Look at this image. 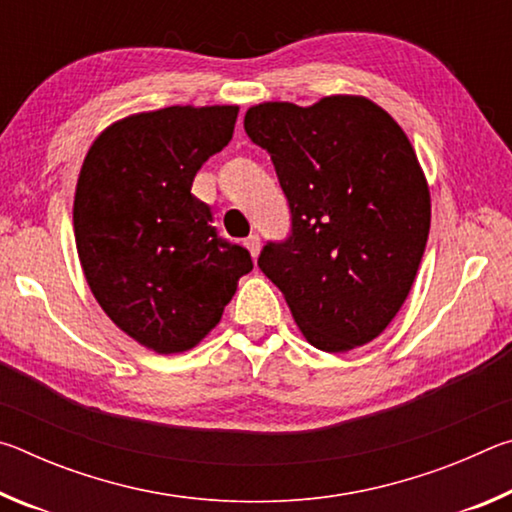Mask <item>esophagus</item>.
Instances as JSON below:
<instances>
[{
    "label": "esophagus",
    "instance_id": "34e87169",
    "mask_svg": "<svg viewBox=\"0 0 512 512\" xmlns=\"http://www.w3.org/2000/svg\"><path fill=\"white\" fill-rule=\"evenodd\" d=\"M244 246L248 248L250 255L257 257V255H259V248H262V241H259L257 235H250L248 239H244Z\"/></svg>",
    "mask_w": 512,
    "mask_h": 512
}]
</instances>
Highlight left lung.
Instances as JSON below:
<instances>
[{"label": "left lung", "mask_w": 512, "mask_h": 512, "mask_svg": "<svg viewBox=\"0 0 512 512\" xmlns=\"http://www.w3.org/2000/svg\"><path fill=\"white\" fill-rule=\"evenodd\" d=\"M244 128L271 155L291 212V235L268 241L257 266L314 348L377 339L429 237V187L409 137L377 103L341 94L309 108L259 103Z\"/></svg>", "instance_id": "obj_1"}]
</instances>
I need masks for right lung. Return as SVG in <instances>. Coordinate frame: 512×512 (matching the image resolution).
<instances>
[{"instance_id": "right-lung-1", "label": "right lung", "mask_w": 512, "mask_h": 512, "mask_svg": "<svg viewBox=\"0 0 512 512\" xmlns=\"http://www.w3.org/2000/svg\"><path fill=\"white\" fill-rule=\"evenodd\" d=\"M237 106H171L108 126L74 196L76 250L112 323L158 354L185 352L219 323L250 253L219 237L196 171L228 146Z\"/></svg>"}]
</instances>
